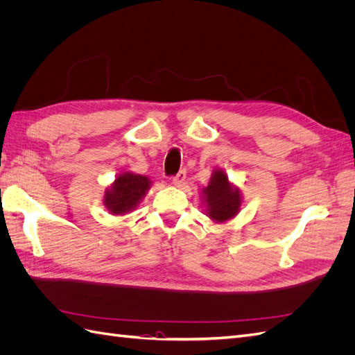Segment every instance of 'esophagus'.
Here are the masks:
<instances>
[{
	"mask_svg": "<svg viewBox=\"0 0 355 355\" xmlns=\"http://www.w3.org/2000/svg\"><path fill=\"white\" fill-rule=\"evenodd\" d=\"M185 179H187V171L180 170L179 173L176 176H173V179H171V184L176 185V187H180L185 182Z\"/></svg>",
	"mask_w": 355,
	"mask_h": 355,
	"instance_id": "esophagus-1",
	"label": "esophagus"
}]
</instances>
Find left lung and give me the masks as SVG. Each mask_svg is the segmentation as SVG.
I'll return each mask as SVG.
<instances>
[{
  "label": "left lung",
  "instance_id": "1",
  "mask_svg": "<svg viewBox=\"0 0 355 355\" xmlns=\"http://www.w3.org/2000/svg\"><path fill=\"white\" fill-rule=\"evenodd\" d=\"M202 198L207 206V216L214 222H227L240 211V191L230 184L222 170L213 171L209 185L202 188Z\"/></svg>",
  "mask_w": 355,
  "mask_h": 355
}]
</instances>
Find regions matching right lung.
<instances>
[{"label":"right lung","mask_w":355,"mask_h":355,"mask_svg":"<svg viewBox=\"0 0 355 355\" xmlns=\"http://www.w3.org/2000/svg\"><path fill=\"white\" fill-rule=\"evenodd\" d=\"M149 187H151V180L146 176L125 171L115 179L110 189H106L105 206L112 214L132 211L144 198Z\"/></svg>","instance_id":"obj_1"}]
</instances>
